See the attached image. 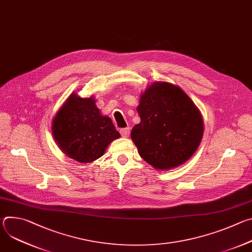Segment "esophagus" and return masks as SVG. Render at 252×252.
<instances>
[{"mask_svg":"<svg viewBox=\"0 0 252 252\" xmlns=\"http://www.w3.org/2000/svg\"><path fill=\"white\" fill-rule=\"evenodd\" d=\"M120 132H121L122 136H124V137H127V136L129 135L130 129H129V127H125V128H121Z\"/></svg>","mask_w":252,"mask_h":252,"instance_id":"34e87169","label":"esophagus"}]
</instances>
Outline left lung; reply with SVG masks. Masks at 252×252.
<instances>
[{
	"label": "left lung",
	"instance_id": "1",
	"mask_svg": "<svg viewBox=\"0 0 252 252\" xmlns=\"http://www.w3.org/2000/svg\"><path fill=\"white\" fill-rule=\"evenodd\" d=\"M140 123L130 137L139 156L153 167L171 169L185 163L197 150L203 120L190 97L165 82L151 85L139 97Z\"/></svg>",
	"mask_w": 252,
	"mask_h": 252
}]
</instances>
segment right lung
Segmentation results:
<instances>
[{"mask_svg": "<svg viewBox=\"0 0 252 252\" xmlns=\"http://www.w3.org/2000/svg\"><path fill=\"white\" fill-rule=\"evenodd\" d=\"M53 136L68 158L82 163L99 158L107 146L121 136L109 117L100 115L93 96L71 94L52 124Z\"/></svg>", "mask_w": 252, "mask_h": 252, "instance_id": "right-lung-1", "label": "right lung"}]
</instances>
